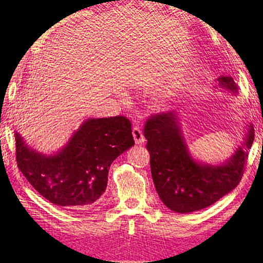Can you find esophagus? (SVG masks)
I'll return each instance as SVG.
<instances>
[{
  "instance_id": "esophagus-1",
  "label": "esophagus",
  "mask_w": 263,
  "mask_h": 263,
  "mask_svg": "<svg viewBox=\"0 0 263 263\" xmlns=\"http://www.w3.org/2000/svg\"><path fill=\"white\" fill-rule=\"evenodd\" d=\"M132 135H133V138H135L136 143H138V144L144 143V141H146V138H144L143 133H142V131H141V128L139 127V126H135V127H133Z\"/></svg>"
}]
</instances>
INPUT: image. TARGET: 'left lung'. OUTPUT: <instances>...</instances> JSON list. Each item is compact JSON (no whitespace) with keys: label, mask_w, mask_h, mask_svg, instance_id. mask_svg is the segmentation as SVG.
<instances>
[{"label":"left lung","mask_w":263,"mask_h":263,"mask_svg":"<svg viewBox=\"0 0 263 263\" xmlns=\"http://www.w3.org/2000/svg\"><path fill=\"white\" fill-rule=\"evenodd\" d=\"M219 88L237 93L232 77L217 79ZM175 111L156 114L144 125V138L150 154L152 176L160 200L178 214L198 211L214 204L230 193L242 180L248 153L254 140L249 124L241 146L225 163L211 165L195 160L183 137Z\"/></svg>","instance_id":"obj_1"}]
</instances>
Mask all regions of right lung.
Instances as JSON below:
<instances>
[{
	"label": "right lung",
	"instance_id": "right-lung-1",
	"mask_svg": "<svg viewBox=\"0 0 263 263\" xmlns=\"http://www.w3.org/2000/svg\"><path fill=\"white\" fill-rule=\"evenodd\" d=\"M14 137L16 164L28 182L49 202L68 209L96 203L107 186L111 163L135 144L124 116L86 120L53 155L36 152L18 132Z\"/></svg>",
	"mask_w": 263,
	"mask_h": 263
}]
</instances>
